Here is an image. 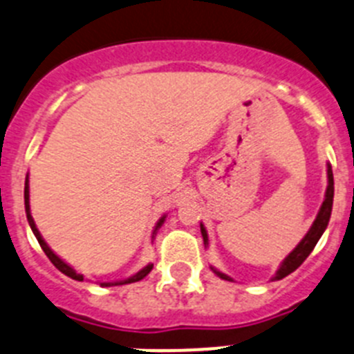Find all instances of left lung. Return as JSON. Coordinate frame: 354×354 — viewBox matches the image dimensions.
Here are the masks:
<instances>
[{
    "mask_svg": "<svg viewBox=\"0 0 354 354\" xmlns=\"http://www.w3.org/2000/svg\"><path fill=\"white\" fill-rule=\"evenodd\" d=\"M332 205H333V174H332V167L328 165V187H326L325 202H323L319 212H317L316 221L313 223V226H310V230L307 232V235L302 239V242H300V244H298L297 248H295L293 251H291L290 254L284 258V261L281 263V267H279L277 274H275L274 279H277L279 281V279L286 277V275H290L291 272L297 270V268L300 267L304 261H306L307 256L313 252V249L316 248L317 241H319L321 235H323V232H325L326 226H328L330 214H332ZM200 230H202L203 242H205V245H207L209 244V236H207V232H205V228H203V225H200ZM212 270L216 272L219 277L225 279V281H233L232 277H228V275L223 274V272L216 270L214 267H212Z\"/></svg>",
    "mask_w": 354,
    "mask_h": 354,
    "instance_id": "left-lung-1",
    "label": "left lung"
}]
</instances>
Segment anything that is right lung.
Returning <instances> with one entry per match:
<instances>
[{
    "instance_id": "add662e5",
    "label": "right lung",
    "mask_w": 354,
    "mask_h": 354,
    "mask_svg": "<svg viewBox=\"0 0 354 354\" xmlns=\"http://www.w3.org/2000/svg\"><path fill=\"white\" fill-rule=\"evenodd\" d=\"M24 205H26V216H28L29 226H31V230H33V233H35V236H37L38 244H40V248L44 249V252H45V254H47V258L50 259L52 265H54V267H56L59 272H63L64 275H68V277L75 279V281H84V275L77 274V272L73 270V268H71L70 265L64 263V261L59 258V256L54 254V252H52V249L48 248V245L45 244L44 239H41L40 232H38L37 225H35V221H33V217H31V212H29V184H28V179H26V186H24ZM163 221H165V216L161 217L160 221H158V225H156V228H154V233H156V230H158L161 225H163ZM151 270H152V263H149L147 267H144L140 272H137V274L131 275V277H129V279H124V281H118V283H102V286H119V284L137 283V281H140V279H144L145 275H147Z\"/></svg>"
}]
</instances>
